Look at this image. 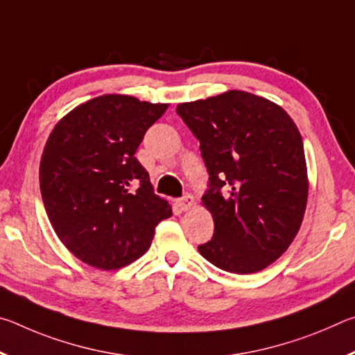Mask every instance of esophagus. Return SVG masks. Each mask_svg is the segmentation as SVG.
<instances>
[{"mask_svg": "<svg viewBox=\"0 0 355 355\" xmlns=\"http://www.w3.org/2000/svg\"><path fill=\"white\" fill-rule=\"evenodd\" d=\"M178 207L182 211H188V209L194 207V197H192L191 194H186L184 197H182V199L178 200Z\"/></svg>", "mask_w": 355, "mask_h": 355, "instance_id": "obj_1", "label": "esophagus"}]
</instances>
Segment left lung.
<instances>
[{
    "instance_id": "obj_1",
    "label": "left lung",
    "mask_w": 355,
    "mask_h": 355,
    "mask_svg": "<svg viewBox=\"0 0 355 355\" xmlns=\"http://www.w3.org/2000/svg\"><path fill=\"white\" fill-rule=\"evenodd\" d=\"M200 142L209 173L202 203L214 235L200 255L222 271L252 274L290 248L309 197L304 144L285 110L258 95L228 91L177 106Z\"/></svg>"
}]
</instances>
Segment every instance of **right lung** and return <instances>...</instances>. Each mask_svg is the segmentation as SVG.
I'll list each match as a JSON object with an SVG mask.
<instances>
[{
    "mask_svg": "<svg viewBox=\"0 0 355 355\" xmlns=\"http://www.w3.org/2000/svg\"><path fill=\"white\" fill-rule=\"evenodd\" d=\"M167 106L101 95L64 116L48 137L39 169L45 211L62 244L89 266L133 263L172 216L135 156Z\"/></svg>",
    "mask_w": 355,
    "mask_h": 355,
    "instance_id": "right-lung-1",
    "label": "right lung"
}]
</instances>
